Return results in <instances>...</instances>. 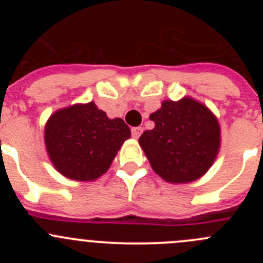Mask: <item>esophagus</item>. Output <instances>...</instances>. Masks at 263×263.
Instances as JSON below:
<instances>
[{"mask_svg":"<svg viewBox=\"0 0 263 263\" xmlns=\"http://www.w3.org/2000/svg\"><path fill=\"white\" fill-rule=\"evenodd\" d=\"M132 132V136H134V139H139L140 136H141L142 134V127H134V128L131 129Z\"/></svg>","mask_w":263,"mask_h":263,"instance_id":"obj_1","label":"esophagus"}]
</instances>
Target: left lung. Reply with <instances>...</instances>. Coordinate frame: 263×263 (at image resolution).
Segmentation results:
<instances>
[{
	"instance_id": "left-lung-1",
	"label": "left lung",
	"mask_w": 263,
	"mask_h": 263,
	"mask_svg": "<svg viewBox=\"0 0 263 263\" xmlns=\"http://www.w3.org/2000/svg\"><path fill=\"white\" fill-rule=\"evenodd\" d=\"M155 127L139 139L158 176L169 183H188L210 169L220 148V126L206 105L192 98L165 100L151 113Z\"/></svg>"
}]
</instances>
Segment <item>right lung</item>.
<instances>
[{
  "mask_svg": "<svg viewBox=\"0 0 263 263\" xmlns=\"http://www.w3.org/2000/svg\"><path fill=\"white\" fill-rule=\"evenodd\" d=\"M131 136L123 119H110L94 102L57 110L44 128L50 161L66 178L95 181L109 169L117 151Z\"/></svg>",
  "mask_w": 263,
  "mask_h": 263,
  "instance_id": "obj_1",
  "label": "right lung"
}]
</instances>
